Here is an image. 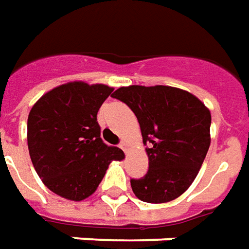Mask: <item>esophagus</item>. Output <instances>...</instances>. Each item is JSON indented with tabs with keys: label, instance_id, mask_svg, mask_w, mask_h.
<instances>
[{
	"label": "esophagus",
	"instance_id": "34e87169",
	"mask_svg": "<svg viewBox=\"0 0 249 249\" xmlns=\"http://www.w3.org/2000/svg\"><path fill=\"white\" fill-rule=\"evenodd\" d=\"M120 147L124 149V152H126V151H128V142L123 140V142H120Z\"/></svg>",
	"mask_w": 249,
	"mask_h": 249
}]
</instances>
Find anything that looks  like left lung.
<instances>
[{"label":"left lung","instance_id":"8db88e82","mask_svg":"<svg viewBox=\"0 0 249 249\" xmlns=\"http://www.w3.org/2000/svg\"><path fill=\"white\" fill-rule=\"evenodd\" d=\"M135 113L147 145L148 171L130 179L139 199L149 203L173 201L197 177L210 145L212 116L189 91L170 86H128L113 93Z\"/></svg>","mask_w":249,"mask_h":249}]
</instances>
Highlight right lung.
<instances>
[{
	"label": "right lung",
	"mask_w": 249,
	"mask_h": 249,
	"mask_svg": "<svg viewBox=\"0 0 249 249\" xmlns=\"http://www.w3.org/2000/svg\"><path fill=\"white\" fill-rule=\"evenodd\" d=\"M113 91L105 85L70 82L43 95L28 116V149L43 183L60 197L82 201L124 152L101 139L97 113Z\"/></svg>",
	"instance_id": "add662e5"
}]
</instances>
